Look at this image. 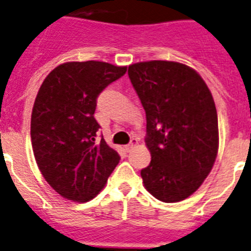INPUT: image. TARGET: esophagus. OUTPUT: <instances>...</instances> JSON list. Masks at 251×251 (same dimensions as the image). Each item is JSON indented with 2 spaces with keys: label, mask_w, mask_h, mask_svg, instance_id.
<instances>
[{
  "label": "esophagus",
  "mask_w": 251,
  "mask_h": 251,
  "mask_svg": "<svg viewBox=\"0 0 251 251\" xmlns=\"http://www.w3.org/2000/svg\"><path fill=\"white\" fill-rule=\"evenodd\" d=\"M137 145H138V140H137V138H132V140H130V144L126 146V150H127V151H132L134 148H136V146H137Z\"/></svg>",
  "instance_id": "esophagus-1"
}]
</instances>
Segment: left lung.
Here are the masks:
<instances>
[{
  "instance_id": "left-lung-1",
  "label": "left lung",
  "mask_w": 251,
  "mask_h": 251,
  "mask_svg": "<svg viewBox=\"0 0 251 251\" xmlns=\"http://www.w3.org/2000/svg\"><path fill=\"white\" fill-rule=\"evenodd\" d=\"M128 75L146 113L150 165L144 185L160 201L185 200L212 171L218 152V117L212 92L196 70L176 61L129 65Z\"/></svg>"
}]
</instances>
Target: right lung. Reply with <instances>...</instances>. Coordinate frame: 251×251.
Instances as JSON below:
<instances>
[{"label": "right lung", "instance_id": "1", "mask_svg": "<svg viewBox=\"0 0 251 251\" xmlns=\"http://www.w3.org/2000/svg\"><path fill=\"white\" fill-rule=\"evenodd\" d=\"M127 66L70 61L45 78L33 105L30 138L37 165L57 194L84 202L99 194L121 156L102 137L93 114L97 97Z\"/></svg>", "mask_w": 251, "mask_h": 251}]
</instances>
